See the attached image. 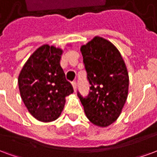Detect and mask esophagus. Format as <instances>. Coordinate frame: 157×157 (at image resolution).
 <instances>
[{
    "mask_svg": "<svg viewBox=\"0 0 157 157\" xmlns=\"http://www.w3.org/2000/svg\"><path fill=\"white\" fill-rule=\"evenodd\" d=\"M72 85H73V88H74V92H76V88H77V83L75 81H73L72 82Z\"/></svg>",
    "mask_w": 157,
    "mask_h": 157,
    "instance_id": "34e87169",
    "label": "esophagus"
}]
</instances>
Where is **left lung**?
<instances>
[{"mask_svg": "<svg viewBox=\"0 0 157 157\" xmlns=\"http://www.w3.org/2000/svg\"><path fill=\"white\" fill-rule=\"evenodd\" d=\"M90 91L87 97L78 92L88 119L106 128L118 118L127 101L128 72L118 49L110 41L95 36L81 46Z\"/></svg>", "mask_w": 157, "mask_h": 157, "instance_id": "obj_1", "label": "left lung"}]
</instances>
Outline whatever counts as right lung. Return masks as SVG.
<instances>
[{"label": "right lung", "instance_id": "obj_1", "mask_svg": "<svg viewBox=\"0 0 157 157\" xmlns=\"http://www.w3.org/2000/svg\"><path fill=\"white\" fill-rule=\"evenodd\" d=\"M63 50L49 44L36 49L18 77L20 94L29 113L44 122L60 116L65 98L74 93L60 66Z\"/></svg>", "mask_w": 157, "mask_h": 157}]
</instances>
